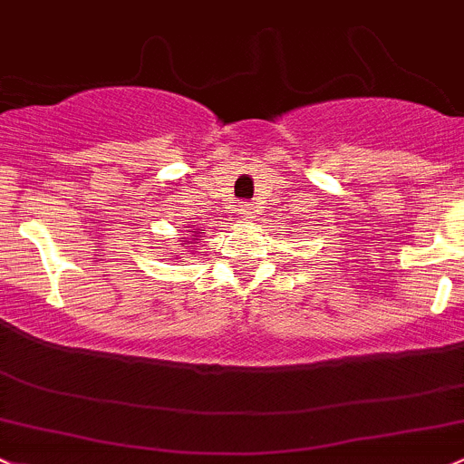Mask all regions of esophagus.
Instances as JSON below:
<instances>
[{
	"mask_svg": "<svg viewBox=\"0 0 464 464\" xmlns=\"http://www.w3.org/2000/svg\"><path fill=\"white\" fill-rule=\"evenodd\" d=\"M238 212L243 214V218H252V214H255V205H252V203H243Z\"/></svg>",
	"mask_w": 464,
	"mask_h": 464,
	"instance_id": "1",
	"label": "esophagus"
}]
</instances>
